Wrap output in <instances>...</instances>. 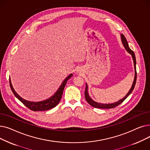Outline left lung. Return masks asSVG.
<instances>
[{
    "mask_svg": "<svg viewBox=\"0 0 150 150\" xmlns=\"http://www.w3.org/2000/svg\"><path fill=\"white\" fill-rule=\"evenodd\" d=\"M121 36V40H122V44L123 45V47H125V49H126L131 55L132 58L133 59V62H134V71H135V75H134V81L132 83V86L130 89V90L129 91V92L127 93L123 98L119 100V101H117L116 102H114L113 103H98V102H96L94 100H93L92 99V98L89 96V92H88V84L86 83V90H85V92H84V96H85V98L87 101L88 103L91 105L92 106L96 108H100V109H110V108H115L116 106H117L118 105H119L120 103H122V102L127 98L130 94L131 93V92H132L134 88L135 87L136 85V78H137V72H136V57H135V54L133 52L132 50H131L129 48L128 43L127 42V39L125 37V36L123 34L120 35Z\"/></svg>",
    "mask_w": 150,
    "mask_h": 150,
    "instance_id": "8db88e82",
    "label": "left lung"
}]
</instances>
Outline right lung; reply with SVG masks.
<instances>
[{"label": "right lung", "mask_w": 150, "mask_h": 150, "mask_svg": "<svg viewBox=\"0 0 150 150\" xmlns=\"http://www.w3.org/2000/svg\"><path fill=\"white\" fill-rule=\"evenodd\" d=\"M72 76H73V74H70L67 77H66L65 78L64 81H62V83H61V84L59 86V88L58 89L57 92H55L52 97H50V98H47L45 100L41 101H36V102L30 101L26 100L25 99L22 98V97H21L18 95V93L16 92L15 90L14 89L13 86H12V84H11L10 78V85L11 89L13 93H14V95L16 96V97L18 99H19L22 102V103L25 106H26L28 108H29L31 110H32V111H47V110L51 109L53 108L54 107L56 106L59 103V102L62 97L63 91H64V89L65 86L67 83V81L69 79V78H70Z\"/></svg>", "instance_id": "1"}]
</instances>
